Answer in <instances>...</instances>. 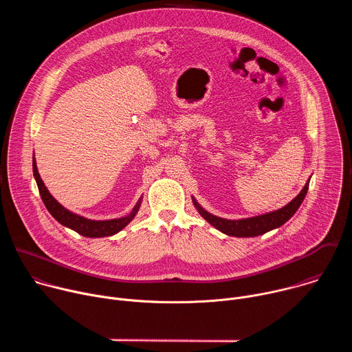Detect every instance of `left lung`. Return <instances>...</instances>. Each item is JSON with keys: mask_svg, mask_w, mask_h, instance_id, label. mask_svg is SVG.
Listing matches in <instances>:
<instances>
[{"mask_svg": "<svg viewBox=\"0 0 352 352\" xmlns=\"http://www.w3.org/2000/svg\"><path fill=\"white\" fill-rule=\"evenodd\" d=\"M308 188H309V179L305 184L304 189L298 193V196H295L291 202L288 205H285L284 208L270 212V213H266V214H262V216L241 219V220H227V219L213 216L209 212H206L202 206H199L195 199H192V200H193L195 208L200 213V216H202L208 223H210L219 231H221L227 235H231V236H258L267 231L278 228L285 221H288L294 216V213L298 210L300 204L304 202Z\"/></svg>", "mask_w": 352, "mask_h": 352, "instance_id": "1", "label": "left lung"}]
</instances>
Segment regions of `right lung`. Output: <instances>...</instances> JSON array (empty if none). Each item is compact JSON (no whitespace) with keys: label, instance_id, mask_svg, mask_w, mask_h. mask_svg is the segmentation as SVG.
<instances>
[{"label":"right lung","instance_id":"right-lung-1","mask_svg":"<svg viewBox=\"0 0 352 352\" xmlns=\"http://www.w3.org/2000/svg\"><path fill=\"white\" fill-rule=\"evenodd\" d=\"M33 175L36 178L37 186H38V192L40 196L43 199V204L45 205L47 210L50 212L60 224L76 231L78 234L87 236V238H100V236H110L117 234L118 231H121L124 227H126L135 217V214L139 210L140 206V199L139 202L136 204V206L132 209V212L121 219H113V220H103V221H96V220H89L85 219L79 214H75L69 210H67L64 206H61L57 200L52 196V193L48 192V189L45 188L44 182L41 181L38 171H37V166H36V160L33 157Z\"/></svg>","mask_w":352,"mask_h":352}]
</instances>
